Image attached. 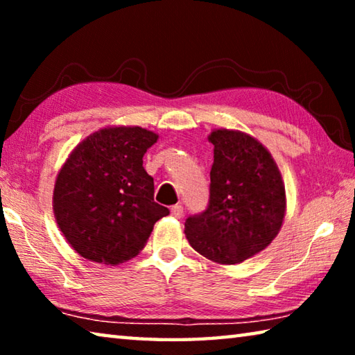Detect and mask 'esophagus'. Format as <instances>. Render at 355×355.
I'll list each match as a JSON object with an SVG mask.
<instances>
[{
    "label": "esophagus",
    "instance_id": "obj_1",
    "mask_svg": "<svg viewBox=\"0 0 355 355\" xmlns=\"http://www.w3.org/2000/svg\"><path fill=\"white\" fill-rule=\"evenodd\" d=\"M171 216H173V218L180 219L183 216V207L182 205H173L171 208Z\"/></svg>",
    "mask_w": 355,
    "mask_h": 355
}]
</instances>
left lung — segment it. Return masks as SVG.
I'll return each mask as SVG.
<instances>
[{
  "mask_svg": "<svg viewBox=\"0 0 355 355\" xmlns=\"http://www.w3.org/2000/svg\"><path fill=\"white\" fill-rule=\"evenodd\" d=\"M209 205L184 222L191 248L218 264L260 254L279 235L286 213L285 183L272 155L239 130H211Z\"/></svg>",
  "mask_w": 355,
  "mask_h": 355,
  "instance_id": "8db88e82",
  "label": "left lung"
}]
</instances>
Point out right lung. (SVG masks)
<instances>
[{"label": "right lung", "instance_id": "1", "mask_svg": "<svg viewBox=\"0 0 355 355\" xmlns=\"http://www.w3.org/2000/svg\"><path fill=\"white\" fill-rule=\"evenodd\" d=\"M142 127L119 125L89 135L71 150L53 189V213L70 248L89 261L116 266L146 248L169 209L153 200L142 156L158 141Z\"/></svg>", "mask_w": 355, "mask_h": 355}]
</instances>
